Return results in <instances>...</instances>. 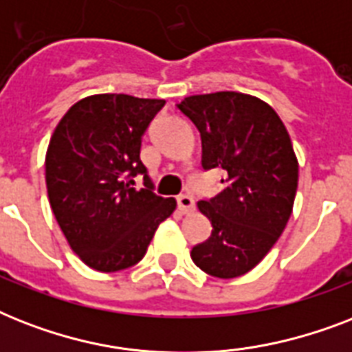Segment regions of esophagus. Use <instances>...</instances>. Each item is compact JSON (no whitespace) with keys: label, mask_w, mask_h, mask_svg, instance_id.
<instances>
[{"label":"esophagus","mask_w":352,"mask_h":352,"mask_svg":"<svg viewBox=\"0 0 352 352\" xmlns=\"http://www.w3.org/2000/svg\"><path fill=\"white\" fill-rule=\"evenodd\" d=\"M177 204H179L181 214H190V212L195 210V201H193L192 195H179L177 197Z\"/></svg>","instance_id":"1"}]
</instances>
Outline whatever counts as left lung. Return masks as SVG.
Here are the masks:
<instances>
[{
    "instance_id": "8db88e82",
    "label": "left lung",
    "mask_w": 352,
    "mask_h": 352,
    "mask_svg": "<svg viewBox=\"0 0 352 352\" xmlns=\"http://www.w3.org/2000/svg\"><path fill=\"white\" fill-rule=\"evenodd\" d=\"M203 142V168L225 170L223 190L197 203L212 235L192 248L203 272L230 279L250 272L283 234L298 190V157L278 113L237 91L186 96L179 104Z\"/></svg>"
}]
</instances>
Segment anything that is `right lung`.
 Here are the masks:
<instances>
[{"label": "right lung", "instance_id": "obj_1", "mask_svg": "<svg viewBox=\"0 0 352 352\" xmlns=\"http://www.w3.org/2000/svg\"><path fill=\"white\" fill-rule=\"evenodd\" d=\"M166 100L91 95L58 122L45 155L47 195L74 254L98 272H117L144 257L155 230L177 208L133 177L146 173L140 137Z\"/></svg>", "mask_w": 352, "mask_h": 352}]
</instances>
